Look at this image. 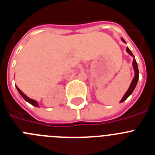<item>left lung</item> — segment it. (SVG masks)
<instances>
[{"label":"left lung","mask_w":155,"mask_h":155,"mask_svg":"<svg viewBox=\"0 0 155 155\" xmlns=\"http://www.w3.org/2000/svg\"><path fill=\"white\" fill-rule=\"evenodd\" d=\"M122 41H123L124 42H126L125 40H124L123 38H122ZM127 52L129 53V54H130V55H131L132 57H134L132 52L130 51V50L128 47L127 48ZM133 67H134V71H135V76H134V79H133L132 82H131L130 86V87H129V89L127 90V91L126 92V94H124V96L123 97V98H122V100L120 101V102H124V101H125V100L127 99V98H128V97L130 96L131 94H132L133 91H134V88H135V87H136L137 84L138 79H139V71H138L137 64L136 60H135V59H134V61H133Z\"/></svg>","instance_id":"left-lung-1"}]
</instances>
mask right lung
Wrapping results in <instances>:
<instances>
[{
    "label": "right lung",
    "mask_w": 155,
    "mask_h": 155,
    "mask_svg": "<svg viewBox=\"0 0 155 155\" xmlns=\"http://www.w3.org/2000/svg\"><path fill=\"white\" fill-rule=\"evenodd\" d=\"M16 87H17V90H18V92L20 93V94H21V96H22V98H24V99L25 100L26 102H28V103L31 104V105H34V106H36V107H38V106H39V105H38V102H37L36 101H35V100L31 99V98H28V97H27L26 95H25V94L24 93H23L22 91H21V90L19 89V88L17 87V86H16Z\"/></svg>",
    "instance_id": "right-lung-1"
}]
</instances>
